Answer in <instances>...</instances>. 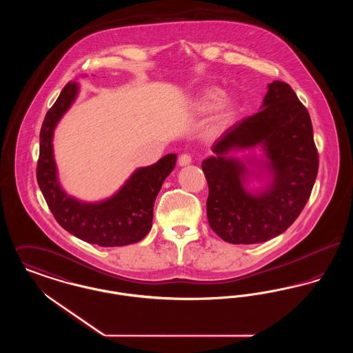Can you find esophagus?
<instances>
[{
    "mask_svg": "<svg viewBox=\"0 0 353 353\" xmlns=\"http://www.w3.org/2000/svg\"><path fill=\"white\" fill-rule=\"evenodd\" d=\"M190 163H192V157H190V154H188V153H184V154H181V156L179 157V165H180V167L189 165Z\"/></svg>",
    "mask_w": 353,
    "mask_h": 353,
    "instance_id": "obj_1",
    "label": "esophagus"
}]
</instances>
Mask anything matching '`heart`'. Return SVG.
Segmentation results:
<instances>
[{
  "instance_id": "heart-1",
  "label": "heart",
  "mask_w": 353,
  "mask_h": 353,
  "mask_svg": "<svg viewBox=\"0 0 353 353\" xmlns=\"http://www.w3.org/2000/svg\"><path fill=\"white\" fill-rule=\"evenodd\" d=\"M225 98V94L222 90L216 88V87H210L206 88L201 95L199 97V99L194 103V108L199 112H210L217 110L221 103Z\"/></svg>"
}]
</instances>
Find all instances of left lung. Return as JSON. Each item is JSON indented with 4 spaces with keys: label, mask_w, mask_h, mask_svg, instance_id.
Returning <instances> with one entry per match:
<instances>
[{
    "label": "left lung",
    "mask_w": 353,
    "mask_h": 353,
    "mask_svg": "<svg viewBox=\"0 0 353 353\" xmlns=\"http://www.w3.org/2000/svg\"><path fill=\"white\" fill-rule=\"evenodd\" d=\"M261 111L242 119L214 141L202 161L209 185L212 230L234 245L266 242L285 232L308 201L319 159L312 123L294 90L268 85ZM258 148V157L253 150ZM252 150L245 158L235 151ZM256 181L259 187L252 183Z\"/></svg>",
    "instance_id": "left-lung-1"
}]
</instances>
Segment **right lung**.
<instances>
[{
	"instance_id": "add662e5",
	"label": "right lung",
	"mask_w": 353,
	"mask_h": 353,
	"mask_svg": "<svg viewBox=\"0 0 353 353\" xmlns=\"http://www.w3.org/2000/svg\"><path fill=\"white\" fill-rule=\"evenodd\" d=\"M79 83L66 84L46 114L39 134L37 181L58 223L87 243L101 248L127 246L150 233L154 200L176 167L177 154L168 153L157 163L141 167L112 196L101 201H82L63 189L54 159V131L79 94Z\"/></svg>"
}]
</instances>
